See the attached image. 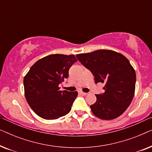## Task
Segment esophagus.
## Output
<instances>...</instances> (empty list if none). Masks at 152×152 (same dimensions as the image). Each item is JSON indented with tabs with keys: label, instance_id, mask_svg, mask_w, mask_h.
Here are the masks:
<instances>
[{
	"label": "esophagus",
	"instance_id": "1",
	"mask_svg": "<svg viewBox=\"0 0 152 152\" xmlns=\"http://www.w3.org/2000/svg\"><path fill=\"white\" fill-rule=\"evenodd\" d=\"M79 93H80L81 95H83V96H84V95H86V94H87L86 93H84V92H82V91H80Z\"/></svg>",
	"mask_w": 152,
	"mask_h": 152
}]
</instances>
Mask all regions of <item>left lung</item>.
<instances>
[{
  "instance_id": "1",
  "label": "left lung",
  "mask_w": 152,
  "mask_h": 152,
  "mask_svg": "<svg viewBox=\"0 0 152 152\" xmlns=\"http://www.w3.org/2000/svg\"><path fill=\"white\" fill-rule=\"evenodd\" d=\"M76 57L95 77V82L105 83L104 93L95 95L97 101L91 109L102 120L121 115L132 102L136 88V72L122 54L109 50L79 54Z\"/></svg>"
}]
</instances>
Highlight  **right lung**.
I'll return each mask as SVG.
<instances>
[{"label": "right lung", "mask_w": 152, "mask_h": 152, "mask_svg": "<svg viewBox=\"0 0 152 152\" xmlns=\"http://www.w3.org/2000/svg\"><path fill=\"white\" fill-rule=\"evenodd\" d=\"M75 55L55 54L37 61L24 77L25 95L34 113L45 120H55L69 113L77 92L59 91L68 77Z\"/></svg>", "instance_id": "1"}]
</instances>
